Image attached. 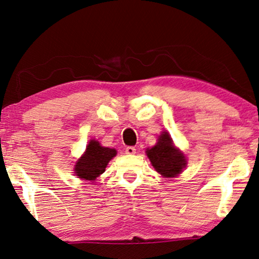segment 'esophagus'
<instances>
[{"mask_svg":"<svg viewBox=\"0 0 259 259\" xmlns=\"http://www.w3.org/2000/svg\"><path fill=\"white\" fill-rule=\"evenodd\" d=\"M125 152H126V154H135L136 149L134 148V146H127V148L125 149Z\"/></svg>","mask_w":259,"mask_h":259,"instance_id":"34e87169","label":"esophagus"}]
</instances>
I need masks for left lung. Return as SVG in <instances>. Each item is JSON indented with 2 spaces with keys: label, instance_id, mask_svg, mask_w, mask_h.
<instances>
[{
  "label": "left lung",
  "instance_id": "1",
  "mask_svg": "<svg viewBox=\"0 0 259 259\" xmlns=\"http://www.w3.org/2000/svg\"><path fill=\"white\" fill-rule=\"evenodd\" d=\"M146 155L153 168L165 178L177 177L187 164L184 153L176 148L172 139L165 131L158 138L157 144L146 149Z\"/></svg>",
  "mask_w": 259,
  "mask_h": 259
}]
</instances>
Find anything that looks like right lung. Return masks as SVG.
I'll return each instance as SVG.
<instances>
[{
    "mask_svg": "<svg viewBox=\"0 0 259 259\" xmlns=\"http://www.w3.org/2000/svg\"><path fill=\"white\" fill-rule=\"evenodd\" d=\"M117 154L115 149L101 146L97 140H91L87 145L85 152L74 165V174L83 180H95L105 172L107 164Z\"/></svg>",
    "mask_w": 259,
    "mask_h": 259,
    "instance_id": "1",
    "label": "right lung"
}]
</instances>
